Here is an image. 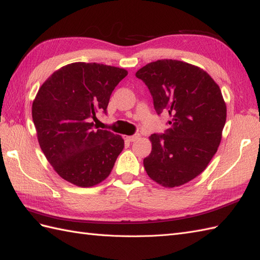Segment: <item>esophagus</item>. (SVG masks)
Masks as SVG:
<instances>
[{"label": "esophagus", "mask_w": 260, "mask_h": 260, "mask_svg": "<svg viewBox=\"0 0 260 260\" xmlns=\"http://www.w3.org/2000/svg\"><path fill=\"white\" fill-rule=\"evenodd\" d=\"M140 134H134V135H132V136H127L126 137V140H127L128 142H135V141H137L138 138H140Z\"/></svg>", "instance_id": "1"}]
</instances>
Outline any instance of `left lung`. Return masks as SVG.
<instances>
[{
    "label": "left lung",
    "mask_w": 260,
    "mask_h": 260,
    "mask_svg": "<svg viewBox=\"0 0 260 260\" xmlns=\"http://www.w3.org/2000/svg\"><path fill=\"white\" fill-rule=\"evenodd\" d=\"M136 77L148 87L157 115H170L171 126L150 135L145 171L165 187L188 183L204 172L221 141L226 105L220 88L205 71L176 59L149 63Z\"/></svg>",
    "instance_id": "obj_1"
}]
</instances>
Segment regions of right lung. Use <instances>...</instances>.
I'll use <instances>...</instances> for the list:
<instances>
[{
    "label": "right lung",
    "mask_w": 260,
    "mask_h": 260,
    "mask_svg": "<svg viewBox=\"0 0 260 260\" xmlns=\"http://www.w3.org/2000/svg\"><path fill=\"white\" fill-rule=\"evenodd\" d=\"M127 71L98 63H72L47 78L33 102L41 149L63 179L81 187L111 174L124 140L98 129L96 114L107 113L111 94Z\"/></svg>",
    "instance_id": "right-lung-1"
}]
</instances>
